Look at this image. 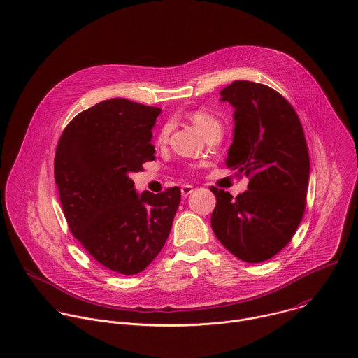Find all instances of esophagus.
<instances>
[{
	"instance_id": "obj_1",
	"label": "esophagus",
	"mask_w": 358,
	"mask_h": 358,
	"mask_svg": "<svg viewBox=\"0 0 358 358\" xmlns=\"http://www.w3.org/2000/svg\"><path fill=\"white\" fill-rule=\"evenodd\" d=\"M192 191H194V187H192V185H182V187H181V194H182V196H188Z\"/></svg>"
}]
</instances>
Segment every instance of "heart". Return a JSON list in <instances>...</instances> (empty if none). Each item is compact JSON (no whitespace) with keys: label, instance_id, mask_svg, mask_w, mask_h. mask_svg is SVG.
Wrapping results in <instances>:
<instances>
[{"label":"heart","instance_id":"1","mask_svg":"<svg viewBox=\"0 0 358 358\" xmlns=\"http://www.w3.org/2000/svg\"><path fill=\"white\" fill-rule=\"evenodd\" d=\"M189 119H191V122L203 133L206 136H208L210 133H213V131H215V130H221V123H220V120L214 116V115H211V113H208V112H206V110H194L191 115H189ZM169 126H164L163 127V130H162V133H160V140L163 141V140H166V137H167V134H169Z\"/></svg>","mask_w":358,"mask_h":358}]
</instances>
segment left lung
Listing matches in <instances>:
<instances>
[{
    "instance_id": "obj_1",
    "label": "left lung",
    "mask_w": 358,
    "mask_h": 358,
    "mask_svg": "<svg viewBox=\"0 0 358 358\" xmlns=\"http://www.w3.org/2000/svg\"><path fill=\"white\" fill-rule=\"evenodd\" d=\"M220 96L235 109L225 164L250 180L236 198L211 188L217 196L211 227L238 259L259 264L290 242L301 221L310 174L309 151L296 112L272 87L235 80Z\"/></svg>"
}]
</instances>
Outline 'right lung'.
<instances>
[{
    "label": "right lung",
    "instance_id": "right-lung-1",
    "mask_svg": "<svg viewBox=\"0 0 358 358\" xmlns=\"http://www.w3.org/2000/svg\"><path fill=\"white\" fill-rule=\"evenodd\" d=\"M162 109L116 97L79 113L64 130L55 182L73 236L105 268L136 275L163 249L181 191L138 194L130 178L155 160L152 127Z\"/></svg>",
    "mask_w": 358,
    "mask_h": 358
}]
</instances>
